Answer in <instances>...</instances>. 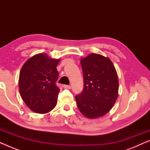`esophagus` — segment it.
<instances>
[{
  "label": "esophagus",
  "mask_w": 150,
  "mask_h": 150,
  "mask_svg": "<svg viewBox=\"0 0 150 150\" xmlns=\"http://www.w3.org/2000/svg\"><path fill=\"white\" fill-rule=\"evenodd\" d=\"M63 87L65 88V89H71V86L70 85H63Z\"/></svg>",
  "instance_id": "1"
}]
</instances>
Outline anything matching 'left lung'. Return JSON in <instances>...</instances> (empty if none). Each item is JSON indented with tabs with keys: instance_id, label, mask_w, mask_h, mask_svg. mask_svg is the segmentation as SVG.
<instances>
[{
	"instance_id": "1",
	"label": "left lung",
	"mask_w": 150,
	"mask_h": 150,
	"mask_svg": "<svg viewBox=\"0 0 150 150\" xmlns=\"http://www.w3.org/2000/svg\"><path fill=\"white\" fill-rule=\"evenodd\" d=\"M84 89L75 96L78 108L89 119L105 115L115 103L118 96L117 71L108 57L91 53L81 59Z\"/></svg>"
}]
</instances>
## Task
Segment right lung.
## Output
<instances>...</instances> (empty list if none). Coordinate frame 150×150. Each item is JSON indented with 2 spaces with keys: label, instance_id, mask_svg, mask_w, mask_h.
Masks as SVG:
<instances>
[{
  "label": "right lung",
  "instance_id": "1",
  "mask_svg": "<svg viewBox=\"0 0 150 150\" xmlns=\"http://www.w3.org/2000/svg\"><path fill=\"white\" fill-rule=\"evenodd\" d=\"M60 59H52L46 53L30 57L22 67L19 91L26 105L35 112L46 114L57 105L60 89L56 85L59 76L57 66Z\"/></svg>",
  "mask_w": 150,
  "mask_h": 150
}]
</instances>
